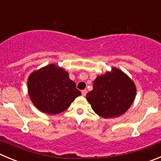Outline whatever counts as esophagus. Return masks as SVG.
Listing matches in <instances>:
<instances>
[{
    "mask_svg": "<svg viewBox=\"0 0 161 161\" xmlns=\"http://www.w3.org/2000/svg\"><path fill=\"white\" fill-rule=\"evenodd\" d=\"M86 93H87V91H86V90H83V91H82V96H86Z\"/></svg>",
    "mask_w": 161,
    "mask_h": 161,
    "instance_id": "esophagus-1",
    "label": "esophagus"
}]
</instances>
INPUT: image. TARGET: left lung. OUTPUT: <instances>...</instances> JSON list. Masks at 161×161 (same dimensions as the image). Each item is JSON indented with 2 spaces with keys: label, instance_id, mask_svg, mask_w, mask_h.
I'll use <instances>...</instances> for the list:
<instances>
[{
  "label": "left lung",
  "instance_id": "obj_1",
  "mask_svg": "<svg viewBox=\"0 0 161 161\" xmlns=\"http://www.w3.org/2000/svg\"><path fill=\"white\" fill-rule=\"evenodd\" d=\"M135 95L136 86L133 81L121 70L113 68L112 72L96 78L86 99L97 115L111 118L126 112Z\"/></svg>",
  "mask_w": 161,
  "mask_h": 161
}]
</instances>
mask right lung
<instances>
[{
	"label": "right lung",
	"instance_id": "add662e5",
	"mask_svg": "<svg viewBox=\"0 0 161 161\" xmlns=\"http://www.w3.org/2000/svg\"><path fill=\"white\" fill-rule=\"evenodd\" d=\"M28 94L39 110L56 114L66 110L81 95L75 82L63 68L54 64L34 71L28 80Z\"/></svg>",
	"mask_w": 161,
	"mask_h": 161
}]
</instances>
